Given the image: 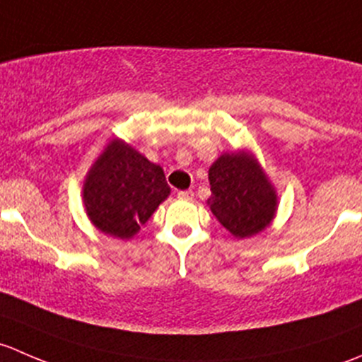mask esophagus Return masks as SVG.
Listing matches in <instances>:
<instances>
[{"label": "esophagus", "mask_w": 362, "mask_h": 362, "mask_svg": "<svg viewBox=\"0 0 362 362\" xmlns=\"http://www.w3.org/2000/svg\"><path fill=\"white\" fill-rule=\"evenodd\" d=\"M192 196H194V192L192 191H178L177 192L178 199H192Z\"/></svg>", "instance_id": "34e87169"}]
</instances>
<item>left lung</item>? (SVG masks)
<instances>
[{"label":"left lung","instance_id":"8db88e82","mask_svg":"<svg viewBox=\"0 0 362 362\" xmlns=\"http://www.w3.org/2000/svg\"><path fill=\"white\" fill-rule=\"evenodd\" d=\"M208 206L236 238L257 235L275 217V189L249 152L222 154L208 170Z\"/></svg>","mask_w":362,"mask_h":362}]
</instances>
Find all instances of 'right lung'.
I'll list each match as a JSON object with an SVG mask.
<instances>
[{
  "mask_svg": "<svg viewBox=\"0 0 362 362\" xmlns=\"http://www.w3.org/2000/svg\"><path fill=\"white\" fill-rule=\"evenodd\" d=\"M90 222L105 235L129 240L170 196L163 168L122 140H112L83 182Z\"/></svg>",
  "mask_w": 362,
  "mask_h": 362,
  "instance_id": "1",
  "label": "right lung"
}]
</instances>
